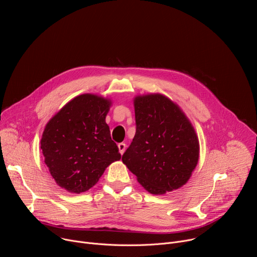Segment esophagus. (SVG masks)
<instances>
[{"mask_svg": "<svg viewBox=\"0 0 257 257\" xmlns=\"http://www.w3.org/2000/svg\"><path fill=\"white\" fill-rule=\"evenodd\" d=\"M118 149H119L120 154H121V155H123V154H124V152H125V150H126V144H125L124 142L119 143V144H118Z\"/></svg>", "mask_w": 257, "mask_h": 257, "instance_id": "obj_1", "label": "esophagus"}]
</instances>
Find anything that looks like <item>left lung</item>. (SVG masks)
I'll return each instance as SVG.
<instances>
[{"mask_svg": "<svg viewBox=\"0 0 257 257\" xmlns=\"http://www.w3.org/2000/svg\"><path fill=\"white\" fill-rule=\"evenodd\" d=\"M134 107L136 132L123 163L150 193L178 189L198 162L194 128L180 107L162 94L137 96Z\"/></svg>", "mask_w": 257, "mask_h": 257, "instance_id": "8db88e82", "label": "left lung"}]
</instances>
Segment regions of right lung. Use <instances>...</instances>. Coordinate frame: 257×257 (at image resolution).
Segmentation results:
<instances>
[{
  "instance_id": "right-lung-1",
  "label": "right lung",
  "mask_w": 257,
  "mask_h": 257,
  "mask_svg": "<svg viewBox=\"0 0 257 257\" xmlns=\"http://www.w3.org/2000/svg\"><path fill=\"white\" fill-rule=\"evenodd\" d=\"M111 101L81 94L47 124L41 149L57 184L80 193L95 185L105 168L121 159L105 123Z\"/></svg>"
}]
</instances>
